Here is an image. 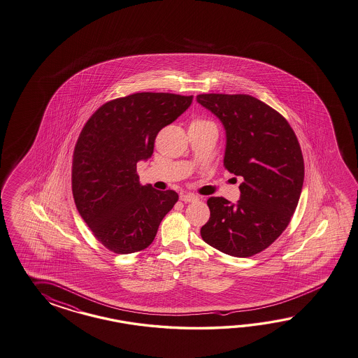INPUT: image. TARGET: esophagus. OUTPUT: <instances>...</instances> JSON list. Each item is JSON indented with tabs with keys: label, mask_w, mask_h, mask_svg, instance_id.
<instances>
[{
	"label": "esophagus",
	"mask_w": 358,
	"mask_h": 358,
	"mask_svg": "<svg viewBox=\"0 0 358 358\" xmlns=\"http://www.w3.org/2000/svg\"><path fill=\"white\" fill-rule=\"evenodd\" d=\"M199 199L195 194H192V192H182L181 195H180V201H185V203H190V201H196Z\"/></svg>",
	"instance_id": "esophagus-1"
}]
</instances>
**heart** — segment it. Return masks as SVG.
I'll return each instance as SVG.
<instances>
[{"mask_svg":"<svg viewBox=\"0 0 358 358\" xmlns=\"http://www.w3.org/2000/svg\"><path fill=\"white\" fill-rule=\"evenodd\" d=\"M199 122V124H203V122H206V120H199V119H198V120H194V122Z\"/></svg>","mask_w":358,"mask_h":358,"instance_id":"obj_1","label":"heart"}]
</instances>
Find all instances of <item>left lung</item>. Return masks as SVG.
I'll use <instances>...</instances> for the list:
<instances>
[{
	"label": "left lung",
	"instance_id": "obj_1",
	"mask_svg": "<svg viewBox=\"0 0 358 358\" xmlns=\"http://www.w3.org/2000/svg\"><path fill=\"white\" fill-rule=\"evenodd\" d=\"M198 103L216 115L227 134L224 166L243 177L241 198L212 196L206 243L236 257L268 248L287 227L304 182V159L287 120L255 96L199 94Z\"/></svg>",
	"mask_w": 358,
	"mask_h": 358
}]
</instances>
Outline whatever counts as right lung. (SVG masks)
Segmentation results:
<instances>
[{
    "mask_svg": "<svg viewBox=\"0 0 358 358\" xmlns=\"http://www.w3.org/2000/svg\"><path fill=\"white\" fill-rule=\"evenodd\" d=\"M192 102V96L148 92L117 98L101 106L80 133L72 162L73 199L110 251L145 250L178 201L173 190L142 186L137 163L151 157L157 133Z\"/></svg>",
    "mask_w": 358,
    "mask_h": 358,
    "instance_id": "1",
    "label": "right lung"
}]
</instances>
